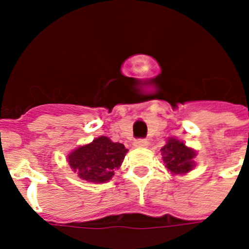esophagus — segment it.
<instances>
[{
    "label": "esophagus",
    "mask_w": 249,
    "mask_h": 249,
    "mask_svg": "<svg viewBox=\"0 0 249 249\" xmlns=\"http://www.w3.org/2000/svg\"><path fill=\"white\" fill-rule=\"evenodd\" d=\"M133 146L137 147V148H144V147L148 146V142L146 140H136L133 142Z\"/></svg>",
    "instance_id": "34e87169"
}]
</instances>
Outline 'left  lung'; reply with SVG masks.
<instances>
[{
    "label": "left lung",
    "mask_w": 249,
    "mask_h": 249,
    "mask_svg": "<svg viewBox=\"0 0 249 249\" xmlns=\"http://www.w3.org/2000/svg\"><path fill=\"white\" fill-rule=\"evenodd\" d=\"M160 152H162L164 167L173 176L186 175L195 168V158L197 156V151L187 146L183 141L169 137Z\"/></svg>",
    "instance_id": "obj_1"
}]
</instances>
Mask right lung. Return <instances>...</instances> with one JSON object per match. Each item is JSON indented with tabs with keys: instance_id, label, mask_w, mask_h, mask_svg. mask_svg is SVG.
Wrapping results in <instances>:
<instances>
[{
	"instance_id": "right-lung-1",
	"label": "right lung",
	"mask_w": 249,
	"mask_h": 249,
	"mask_svg": "<svg viewBox=\"0 0 249 249\" xmlns=\"http://www.w3.org/2000/svg\"><path fill=\"white\" fill-rule=\"evenodd\" d=\"M128 149L120 142L100 136L92 142L77 147L67 155V162L83 181L106 183L122 164Z\"/></svg>"
}]
</instances>
